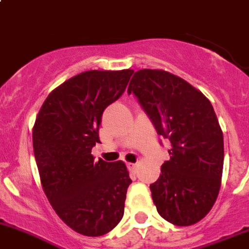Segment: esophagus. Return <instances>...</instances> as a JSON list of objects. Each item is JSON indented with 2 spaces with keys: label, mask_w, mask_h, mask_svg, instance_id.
<instances>
[{
  "label": "esophagus",
  "mask_w": 249,
  "mask_h": 249,
  "mask_svg": "<svg viewBox=\"0 0 249 249\" xmlns=\"http://www.w3.org/2000/svg\"><path fill=\"white\" fill-rule=\"evenodd\" d=\"M127 168L129 169L132 173H135V170H137V164H135V163H127Z\"/></svg>",
  "instance_id": "esophagus-1"
}]
</instances>
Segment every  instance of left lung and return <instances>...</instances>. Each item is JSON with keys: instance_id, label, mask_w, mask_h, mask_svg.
Segmentation results:
<instances>
[{"instance_id": "8db88e82", "label": "left lung", "mask_w": 249, "mask_h": 249, "mask_svg": "<svg viewBox=\"0 0 249 249\" xmlns=\"http://www.w3.org/2000/svg\"><path fill=\"white\" fill-rule=\"evenodd\" d=\"M132 92L171 143L170 160L150 184L158 213L178 227L196 224L212 209L222 181L224 142L213 107L196 87L160 69L135 71Z\"/></svg>"}]
</instances>
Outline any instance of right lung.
<instances>
[{
	"instance_id": "add662e5",
	"label": "right lung",
	"mask_w": 249,
	"mask_h": 249,
	"mask_svg": "<svg viewBox=\"0 0 249 249\" xmlns=\"http://www.w3.org/2000/svg\"><path fill=\"white\" fill-rule=\"evenodd\" d=\"M132 69L87 71L47 97L32 130L40 182L53 209L69 228L102 236L124 217L132 183L122 160H94L102 115L122 96Z\"/></svg>"
}]
</instances>
